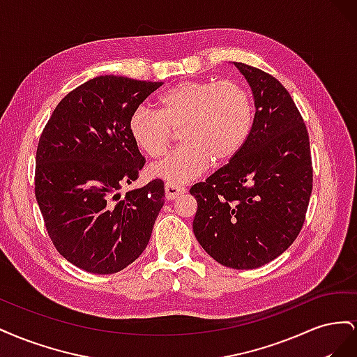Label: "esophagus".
<instances>
[{"label":"esophagus","mask_w":357,"mask_h":357,"mask_svg":"<svg viewBox=\"0 0 357 357\" xmlns=\"http://www.w3.org/2000/svg\"><path fill=\"white\" fill-rule=\"evenodd\" d=\"M185 192H186L185 188L174 185V183H167V185H165V198L168 201L176 199L178 195H183Z\"/></svg>","instance_id":"obj_1"}]
</instances>
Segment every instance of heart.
I'll return each instance as SVG.
<instances>
[{"label":"heart","mask_w":357,"mask_h":357,"mask_svg":"<svg viewBox=\"0 0 357 357\" xmlns=\"http://www.w3.org/2000/svg\"><path fill=\"white\" fill-rule=\"evenodd\" d=\"M253 101L236 80H185L159 96V112L139 105L129 117V134L150 156L164 155L174 131L183 143L149 168L152 177L186 183L199 177L211 162L225 164L240 152L253 126Z\"/></svg>","instance_id":"obj_1"}]
</instances>
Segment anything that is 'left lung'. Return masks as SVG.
Wrapping results in <instances>:
<instances>
[{"label": "left lung", "mask_w": 357, "mask_h": 357, "mask_svg": "<svg viewBox=\"0 0 357 357\" xmlns=\"http://www.w3.org/2000/svg\"><path fill=\"white\" fill-rule=\"evenodd\" d=\"M253 91L245 144L228 164L190 188L193 234L214 261L255 269L296 240L312 190L310 138L298 107L274 75L234 62Z\"/></svg>", "instance_id": "obj_1"}]
</instances>
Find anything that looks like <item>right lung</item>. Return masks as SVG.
Wrapping results in <instances>:
<instances>
[{
  "instance_id": "obj_1",
  "label": "right lung",
  "mask_w": 357,
  "mask_h": 357,
  "mask_svg": "<svg viewBox=\"0 0 357 357\" xmlns=\"http://www.w3.org/2000/svg\"><path fill=\"white\" fill-rule=\"evenodd\" d=\"M164 84L100 75L67 93L37 146L36 198L56 250L92 274H114L144 252L164 205V181L126 192L146 164L129 117Z\"/></svg>"
}]
</instances>
